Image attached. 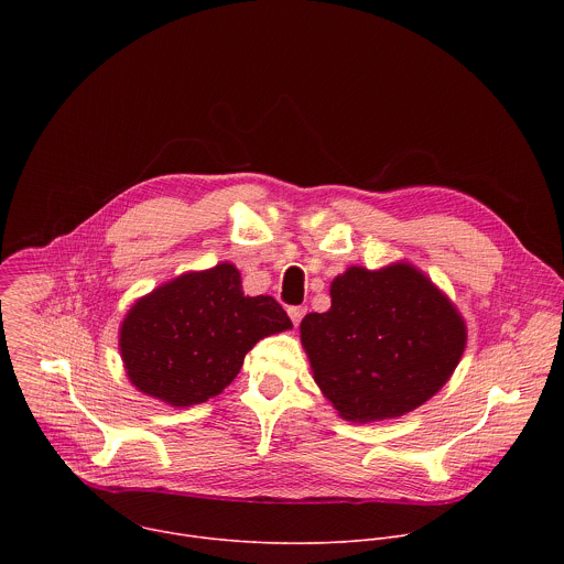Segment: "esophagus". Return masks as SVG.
I'll return each instance as SVG.
<instances>
[{
	"mask_svg": "<svg viewBox=\"0 0 564 564\" xmlns=\"http://www.w3.org/2000/svg\"><path fill=\"white\" fill-rule=\"evenodd\" d=\"M305 312H307V307H305V305H292V307H288V314H290V318H292V324H294V326H299V324H301V318L305 316Z\"/></svg>",
	"mask_w": 564,
	"mask_h": 564,
	"instance_id": "esophagus-1",
	"label": "esophagus"
}]
</instances>
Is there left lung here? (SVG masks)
<instances>
[{
    "mask_svg": "<svg viewBox=\"0 0 564 564\" xmlns=\"http://www.w3.org/2000/svg\"><path fill=\"white\" fill-rule=\"evenodd\" d=\"M333 307L301 321L314 381L344 420L379 422L422 406L455 370L466 328L453 303L415 268H350Z\"/></svg>",
    "mask_w": 564,
    "mask_h": 564,
    "instance_id": "1",
    "label": "left lung"
}]
</instances>
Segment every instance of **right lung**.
Wrapping results in <instances>:
<instances>
[{
  "label": "right lung",
  "instance_id": "obj_1",
  "mask_svg": "<svg viewBox=\"0 0 564 564\" xmlns=\"http://www.w3.org/2000/svg\"><path fill=\"white\" fill-rule=\"evenodd\" d=\"M288 328L272 296H246L238 270L220 263L140 299L122 321L120 355L138 390L192 406L223 392L259 339Z\"/></svg>",
  "mask_w": 564,
  "mask_h": 564
}]
</instances>
